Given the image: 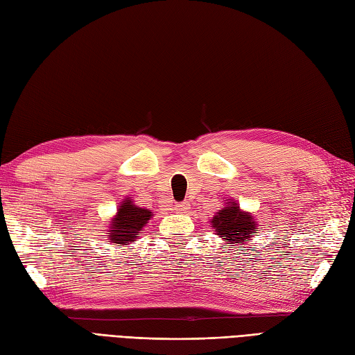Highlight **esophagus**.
<instances>
[{
	"mask_svg": "<svg viewBox=\"0 0 355 355\" xmlns=\"http://www.w3.org/2000/svg\"><path fill=\"white\" fill-rule=\"evenodd\" d=\"M190 208V204L189 202H181L177 205V211L178 213H187V210Z\"/></svg>",
	"mask_w": 355,
	"mask_h": 355,
	"instance_id": "obj_1",
	"label": "esophagus"
}]
</instances>
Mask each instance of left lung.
I'll list each match as a JSON object with an SVG mask.
<instances>
[{"label": "left lung", "mask_w": 355, "mask_h": 355, "mask_svg": "<svg viewBox=\"0 0 355 355\" xmlns=\"http://www.w3.org/2000/svg\"><path fill=\"white\" fill-rule=\"evenodd\" d=\"M211 228L228 244L237 243L241 246L253 237L252 234L257 230V222L250 213L241 211L239 204L231 201L216 213L211 219Z\"/></svg>", "instance_id": "1"}]
</instances>
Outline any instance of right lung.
Wrapping results in <instances>:
<instances>
[{"label": "right lung", "instance_id": "obj_1", "mask_svg": "<svg viewBox=\"0 0 355 355\" xmlns=\"http://www.w3.org/2000/svg\"><path fill=\"white\" fill-rule=\"evenodd\" d=\"M151 216L153 213L147 208L135 205L130 198H125L118 207L111 226H107L106 237L112 243L129 246L139 237L142 228L148 223Z\"/></svg>", "mask_w": 355, "mask_h": 355}]
</instances>
